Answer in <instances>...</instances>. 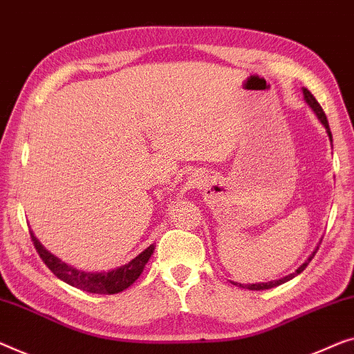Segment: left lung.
Segmentation results:
<instances>
[{
  "label": "left lung",
  "instance_id": "obj_1",
  "mask_svg": "<svg viewBox=\"0 0 354 354\" xmlns=\"http://www.w3.org/2000/svg\"><path fill=\"white\" fill-rule=\"evenodd\" d=\"M302 92H304L305 103H307L308 106L313 109V113L316 114V118H318L319 122L324 125V129H326V131H328V136H329V140H330V143H332V133H330V129H329V122H328V118H326L323 108H321L319 103L316 102V98L313 97L312 92L307 91V88H302ZM316 251H318V246H316V250L312 252V254H310L308 259L305 261L302 266L297 268V270L292 272V273H289V275L279 278V279H273V281H267V283H256V284H241V283H234V281H230V283H234L235 286H240V288H243V289H250V291H263V289H272V288H275V286H279V284L286 283V281H289V279H292L294 277H297L299 273H302L305 268H307L310 261H312L313 257H315Z\"/></svg>",
  "mask_w": 354,
  "mask_h": 354
}]
</instances>
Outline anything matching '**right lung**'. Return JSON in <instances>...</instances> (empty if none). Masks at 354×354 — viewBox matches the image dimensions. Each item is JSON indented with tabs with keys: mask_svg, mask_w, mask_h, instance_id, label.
I'll use <instances>...</instances> for the list:
<instances>
[{
	"mask_svg": "<svg viewBox=\"0 0 354 354\" xmlns=\"http://www.w3.org/2000/svg\"><path fill=\"white\" fill-rule=\"evenodd\" d=\"M31 241L38 251L39 257L50 272L54 273L57 278L65 281L73 288L82 289V291L92 292V294H118L122 292L124 289L131 286L136 279L140 278L141 272L145 270V266L149 261V257L154 252V245L147 246L143 252H140L135 259H131L125 266L115 267L113 270L108 272H84L68 266L59 257L47 251L44 246L39 243L33 232H31Z\"/></svg>",
	"mask_w": 354,
	"mask_h": 354,
	"instance_id": "add662e5",
	"label": "right lung"
}]
</instances>
